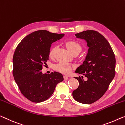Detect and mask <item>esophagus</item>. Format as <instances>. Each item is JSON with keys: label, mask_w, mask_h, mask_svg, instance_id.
Wrapping results in <instances>:
<instances>
[{"label": "esophagus", "mask_w": 125, "mask_h": 125, "mask_svg": "<svg viewBox=\"0 0 125 125\" xmlns=\"http://www.w3.org/2000/svg\"><path fill=\"white\" fill-rule=\"evenodd\" d=\"M64 80H68V76H66V75H65V76H64Z\"/></svg>", "instance_id": "34e87169"}]
</instances>
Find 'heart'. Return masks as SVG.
I'll return each instance as SVG.
<instances>
[{
    "mask_svg": "<svg viewBox=\"0 0 125 125\" xmlns=\"http://www.w3.org/2000/svg\"><path fill=\"white\" fill-rule=\"evenodd\" d=\"M65 45L68 50L72 52L74 50H81V46L79 43L75 41H68L65 43ZM55 49L54 47L51 48L49 52V56L53 58L54 56ZM55 69L57 72L64 74H69L72 72V66L67 62H60L55 66Z\"/></svg>",
    "mask_w": 125,
    "mask_h": 125,
    "instance_id": "heart-1",
    "label": "heart"
}]
</instances>
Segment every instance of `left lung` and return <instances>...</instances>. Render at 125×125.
<instances>
[{"label": "left lung", "mask_w": 125, "mask_h": 125, "mask_svg": "<svg viewBox=\"0 0 125 125\" xmlns=\"http://www.w3.org/2000/svg\"><path fill=\"white\" fill-rule=\"evenodd\" d=\"M75 35L85 40L89 47L85 60L75 70L88 79L75 77L79 84L72 95L76 101L89 104L100 99L108 89L115 75L116 59L108 41L99 32L87 30Z\"/></svg>", "instance_id": "left-lung-1"}]
</instances>
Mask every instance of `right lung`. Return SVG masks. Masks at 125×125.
<instances>
[{"label":"right lung","mask_w":125,"mask_h":125,"mask_svg":"<svg viewBox=\"0 0 125 125\" xmlns=\"http://www.w3.org/2000/svg\"><path fill=\"white\" fill-rule=\"evenodd\" d=\"M64 34L38 30L26 36L17 46L13 59V74L21 93L26 98L38 103L49 99L59 83L64 80L59 72L43 74L42 66L49 60L51 44Z\"/></svg>","instance_id":"right-lung-1"}]
</instances>
